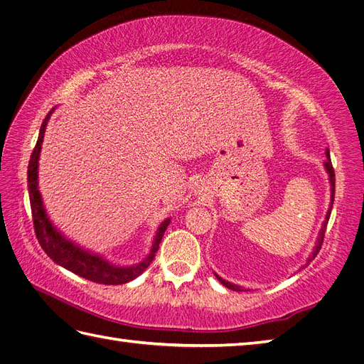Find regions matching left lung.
<instances>
[{"mask_svg": "<svg viewBox=\"0 0 364 364\" xmlns=\"http://www.w3.org/2000/svg\"><path fill=\"white\" fill-rule=\"evenodd\" d=\"M324 166H326V168H327V173H328V176H331V186H332V201H331V208H328V210H327V215H326V220H324V223H323V228H321V231H319V237H318V243H316V247H315V250H314V252H311V256H310V259H309V262L311 260V259H315L316 256H318V252H319V250H321V247H323V242H324V235H326V228H327V223H328V218H331V213H332V205H333V200H335V171H333V166H332V161H331V155H328V151H327V159H326V163H324ZM217 276V274H215ZM217 279L218 281H220L225 287H228V289H231V290H235V291H243L240 287H237V285H232L231 282H228V281H225V279H222L220 276H217Z\"/></svg>", "mask_w": 364, "mask_h": 364, "instance_id": "left-lung-1", "label": "left lung"}]
</instances>
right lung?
<instances>
[{
  "mask_svg": "<svg viewBox=\"0 0 364 364\" xmlns=\"http://www.w3.org/2000/svg\"><path fill=\"white\" fill-rule=\"evenodd\" d=\"M50 112H53V109H50ZM50 112L45 117L43 124H41L38 139H37L36 147L32 150L29 166H28V188H29L32 222H33V231H36L40 247L43 248V251L55 262V264L62 265L63 268L70 269V272L75 274L88 279L91 282L104 284V285H119V284L130 282L134 277H138L144 269L151 264V260L155 257V252L159 248V242H161L163 235L166 232V228L168 226V223H171V220L167 218V220H164L161 226H159L149 257L144 259L136 267L109 265L108 262L104 260L102 257L91 255L88 251H83L79 247H75L73 242L62 237L60 232H58L53 226V223L49 222V218L45 213L43 201H41V197H40L38 181H37L38 156H40L41 142H43V134H45L46 124L49 121Z\"/></svg>",
  "mask_w": 364,
  "mask_h": 364,
  "instance_id": "obj_1",
  "label": "right lung"
}]
</instances>
